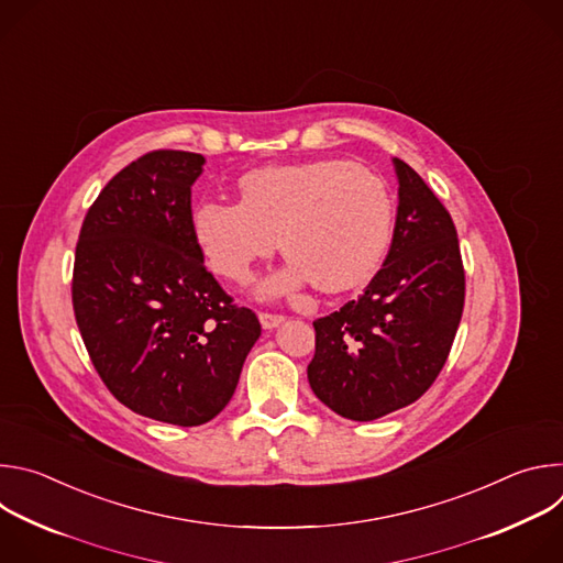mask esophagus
<instances>
[{
  "label": "esophagus",
  "mask_w": 563,
  "mask_h": 563,
  "mask_svg": "<svg viewBox=\"0 0 563 563\" xmlns=\"http://www.w3.org/2000/svg\"><path fill=\"white\" fill-rule=\"evenodd\" d=\"M258 320H261V325H263L265 330H276L278 325H283V323H285V316L261 311V313H258Z\"/></svg>",
  "instance_id": "1"
}]
</instances>
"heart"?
Masks as SVG:
<instances>
[{
  "mask_svg": "<svg viewBox=\"0 0 563 563\" xmlns=\"http://www.w3.org/2000/svg\"><path fill=\"white\" fill-rule=\"evenodd\" d=\"M240 202L202 200L191 231L209 267L250 278L276 247L289 258L258 294H289L311 280L320 291H345L372 276L391 233L385 185L347 159H309L254 169L238 180Z\"/></svg>",
  "mask_w": 563,
  "mask_h": 563,
  "instance_id": "heart-1",
  "label": "heart"
}]
</instances>
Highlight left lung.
Listing matches in <instances>:
<instances>
[{
    "instance_id": "8db88e82",
    "label": "left lung",
    "mask_w": 563,
    "mask_h": 563,
    "mask_svg": "<svg viewBox=\"0 0 563 563\" xmlns=\"http://www.w3.org/2000/svg\"><path fill=\"white\" fill-rule=\"evenodd\" d=\"M398 209L389 254L363 296L313 320V394L336 415L374 421L434 383L463 313L456 229L423 178L391 157Z\"/></svg>"
}]
</instances>
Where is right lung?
Listing matches in <instances>:
<instances>
[{
    "label": "right lung",
    "mask_w": 563,
    "mask_h": 563,
    "mask_svg": "<svg viewBox=\"0 0 563 563\" xmlns=\"http://www.w3.org/2000/svg\"><path fill=\"white\" fill-rule=\"evenodd\" d=\"M205 157L153 151L124 167L89 209L73 269V309L89 356L122 406L180 428L231 400L261 336L205 269L191 187Z\"/></svg>",
    "instance_id": "right-lung-1"
}]
</instances>
